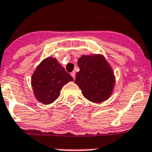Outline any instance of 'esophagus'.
Segmentation results:
<instances>
[{"mask_svg": "<svg viewBox=\"0 0 152 152\" xmlns=\"http://www.w3.org/2000/svg\"><path fill=\"white\" fill-rule=\"evenodd\" d=\"M71 76H72V78H73V79L76 78V72H71Z\"/></svg>", "mask_w": 152, "mask_h": 152, "instance_id": "1", "label": "esophagus"}]
</instances>
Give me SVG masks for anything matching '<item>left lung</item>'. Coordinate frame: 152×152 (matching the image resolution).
<instances>
[{"label":"left lung","instance_id":"obj_1","mask_svg":"<svg viewBox=\"0 0 152 152\" xmlns=\"http://www.w3.org/2000/svg\"><path fill=\"white\" fill-rule=\"evenodd\" d=\"M77 64L80 71L76 72L75 83L83 96L95 103L108 99L113 94L116 80L113 69L106 57L99 53L82 55Z\"/></svg>","mask_w":152,"mask_h":152}]
</instances>
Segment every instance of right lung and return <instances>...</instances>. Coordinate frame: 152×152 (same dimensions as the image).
Instances as JSON below:
<instances>
[{"label":"right lung","instance_id":"1","mask_svg":"<svg viewBox=\"0 0 152 152\" xmlns=\"http://www.w3.org/2000/svg\"><path fill=\"white\" fill-rule=\"evenodd\" d=\"M73 79L55 57L42 60L32 74L31 87L39 102L49 105L59 97L61 88Z\"/></svg>","mask_w":152,"mask_h":152}]
</instances>
